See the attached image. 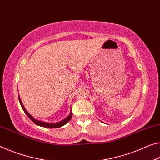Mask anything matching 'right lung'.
<instances>
[{"label":"right lung","instance_id":"obj_1","mask_svg":"<svg viewBox=\"0 0 160 160\" xmlns=\"http://www.w3.org/2000/svg\"><path fill=\"white\" fill-rule=\"evenodd\" d=\"M19 98V101H20V103H21V105L22 108V110L25 112V113L26 114L27 116L28 117V118L31 120L35 124V125H39V126H41V127H43V128H60V127H62L63 125H65V124H67L68 122L70 120V119L72 118V113H70V115L67 118H65V120H62L61 122H59L58 123H47V122H42V121H39V120H37L34 119L30 115V114L27 112L26 110H25L23 105H22V103L21 102V98L20 97H18Z\"/></svg>","mask_w":160,"mask_h":160}]
</instances>
